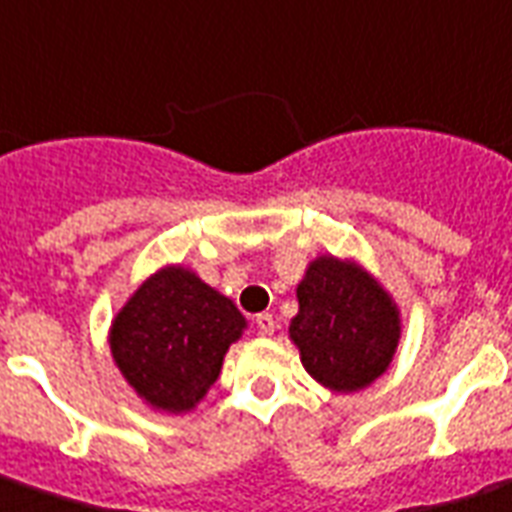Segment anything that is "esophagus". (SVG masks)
<instances>
[{"label": "esophagus", "instance_id": "esophagus-1", "mask_svg": "<svg viewBox=\"0 0 512 512\" xmlns=\"http://www.w3.org/2000/svg\"><path fill=\"white\" fill-rule=\"evenodd\" d=\"M255 325L260 330V335H273V330H276V322H273L271 314H257Z\"/></svg>", "mask_w": 512, "mask_h": 512}]
</instances>
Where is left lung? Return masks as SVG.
Returning a JSON list of instances; mask_svg holds the SVG:
<instances>
[{"mask_svg": "<svg viewBox=\"0 0 512 512\" xmlns=\"http://www.w3.org/2000/svg\"><path fill=\"white\" fill-rule=\"evenodd\" d=\"M290 338L319 384L333 392H360L384 376L395 357L400 311L362 265L322 255L308 263L298 284Z\"/></svg>", "mask_w": 512, "mask_h": 512, "instance_id": "obj_1", "label": "left lung"}]
</instances>
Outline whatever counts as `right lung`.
Masks as SVG:
<instances>
[{"label": "right lung", "mask_w": 512, "mask_h": 512, "mask_svg": "<svg viewBox=\"0 0 512 512\" xmlns=\"http://www.w3.org/2000/svg\"><path fill=\"white\" fill-rule=\"evenodd\" d=\"M247 319L233 300L190 268L166 265L117 311L109 327L112 360L155 411L187 413L217 381L225 351Z\"/></svg>", "instance_id": "add662e5"}]
</instances>
